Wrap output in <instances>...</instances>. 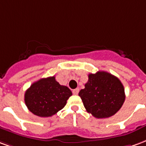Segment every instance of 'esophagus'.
<instances>
[{"mask_svg":"<svg viewBox=\"0 0 146 146\" xmlns=\"http://www.w3.org/2000/svg\"><path fill=\"white\" fill-rule=\"evenodd\" d=\"M78 92H79V89H73V91H72V92H73V94H74V95H78Z\"/></svg>","mask_w":146,"mask_h":146,"instance_id":"obj_1","label":"esophagus"}]
</instances>
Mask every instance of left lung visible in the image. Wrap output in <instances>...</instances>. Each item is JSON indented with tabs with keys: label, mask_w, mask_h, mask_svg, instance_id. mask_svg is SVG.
Returning <instances> with one entry per match:
<instances>
[{
	"label": "left lung",
	"mask_w": 146,
	"mask_h": 146,
	"mask_svg": "<svg viewBox=\"0 0 146 146\" xmlns=\"http://www.w3.org/2000/svg\"><path fill=\"white\" fill-rule=\"evenodd\" d=\"M87 112L96 118H107L121 109L125 100L124 86L107 72L89 74L85 89L78 93Z\"/></svg>",
	"instance_id": "1"
}]
</instances>
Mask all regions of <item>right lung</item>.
I'll list each match as a JSON object with an SVG mask.
<instances>
[{
  "label": "right lung",
  "instance_id": "right-lung-1",
  "mask_svg": "<svg viewBox=\"0 0 146 146\" xmlns=\"http://www.w3.org/2000/svg\"><path fill=\"white\" fill-rule=\"evenodd\" d=\"M72 95L55 77L41 78L31 85L25 93V103L29 111L41 117H51L63 109Z\"/></svg>",
  "mask_w": 146,
  "mask_h": 146
}]
</instances>
